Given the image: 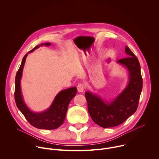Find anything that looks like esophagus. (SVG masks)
<instances>
[{"label":"esophagus","instance_id":"esophagus-1","mask_svg":"<svg viewBox=\"0 0 159 159\" xmlns=\"http://www.w3.org/2000/svg\"><path fill=\"white\" fill-rule=\"evenodd\" d=\"M85 89V86L83 84H79L77 85V90L79 93H83Z\"/></svg>","mask_w":159,"mask_h":159}]
</instances>
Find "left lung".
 I'll list each match as a JSON object with an SVG mask.
<instances>
[{"label":"left lung","mask_w":159,"mask_h":159,"mask_svg":"<svg viewBox=\"0 0 159 159\" xmlns=\"http://www.w3.org/2000/svg\"><path fill=\"white\" fill-rule=\"evenodd\" d=\"M125 52L128 57L117 61L128 71L129 81L123 91L109 102L89 91L85 93L90 117L102 128H111L123 123L138 107L143 86L140 65L137 57L127 46Z\"/></svg>","instance_id":"obj_1"}]
</instances>
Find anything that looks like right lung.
I'll return each instance as SVG.
<instances>
[{
    "instance_id": "obj_1",
    "label": "right lung",
    "mask_w": 159,
    "mask_h": 159,
    "mask_svg": "<svg viewBox=\"0 0 159 159\" xmlns=\"http://www.w3.org/2000/svg\"><path fill=\"white\" fill-rule=\"evenodd\" d=\"M50 45V43L40 44L26 53L22 58L15 79L14 97L17 107L32 126L44 129H57L63 124L66 116L68 106L77 93L76 87L61 90L55 96L51 106L47 109L40 112H33L25 104L21 92L20 79L26 57L28 53L33 52L39 47H48Z\"/></svg>"
}]
</instances>
